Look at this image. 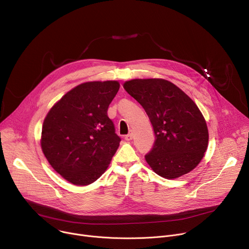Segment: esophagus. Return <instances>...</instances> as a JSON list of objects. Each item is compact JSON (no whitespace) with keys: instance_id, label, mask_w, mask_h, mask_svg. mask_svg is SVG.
<instances>
[{"instance_id":"esophagus-1","label":"esophagus","mask_w":249,"mask_h":249,"mask_svg":"<svg viewBox=\"0 0 249 249\" xmlns=\"http://www.w3.org/2000/svg\"><path fill=\"white\" fill-rule=\"evenodd\" d=\"M132 138H133V132L130 131V132L126 135V136H125V140H126V141H131Z\"/></svg>"}]
</instances>
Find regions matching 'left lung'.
Instances as JSON below:
<instances>
[{
    "instance_id": "obj_1",
    "label": "left lung",
    "mask_w": 249,
    "mask_h": 249,
    "mask_svg": "<svg viewBox=\"0 0 249 249\" xmlns=\"http://www.w3.org/2000/svg\"><path fill=\"white\" fill-rule=\"evenodd\" d=\"M123 87L142 105L152 123L155 142L145 155L152 170L169 179L194 170L209 143L208 126L196 103L165 79H133Z\"/></svg>"
}]
</instances>
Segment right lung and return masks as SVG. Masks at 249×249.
Returning a JSON list of instances; mask_svg holds the SVG:
<instances>
[{
	"instance_id": "1",
	"label": "right lung",
	"mask_w": 249,
	"mask_h": 249,
	"mask_svg": "<svg viewBox=\"0 0 249 249\" xmlns=\"http://www.w3.org/2000/svg\"><path fill=\"white\" fill-rule=\"evenodd\" d=\"M118 81L77 85L56 102L43 121L40 145L51 166L76 186L92 184L116 153L120 137L107 115Z\"/></svg>"
}]
</instances>
